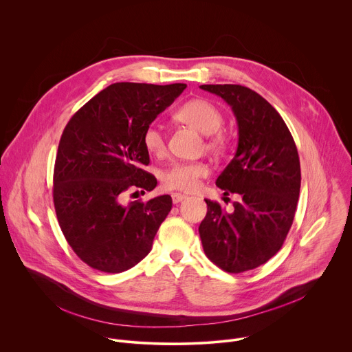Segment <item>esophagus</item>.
Instances as JSON below:
<instances>
[{"mask_svg": "<svg viewBox=\"0 0 352 352\" xmlns=\"http://www.w3.org/2000/svg\"><path fill=\"white\" fill-rule=\"evenodd\" d=\"M171 197H173V204H179V202H182V200H185L188 196L186 195H184V193H173L171 195Z\"/></svg>", "mask_w": 352, "mask_h": 352, "instance_id": "34e87169", "label": "esophagus"}]
</instances>
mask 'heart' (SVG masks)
Here are the masks:
<instances>
[{"label":"heart","instance_id":"b5f03b06","mask_svg":"<svg viewBox=\"0 0 352 352\" xmlns=\"http://www.w3.org/2000/svg\"><path fill=\"white\" fill-rule=\"evenodd\" d=\"M174 118L195 131L206 135L205 147L209 152L223 153L227 148L228 138L220 129L223 125V114L217 106L205 98H193L179 106ZM143 146L150 155L163 156L167 150L166 135L157 125H148L143 132ZM209 174L206 164L200 162H178L170 166L162 175L164 189L192 192L199 182Z\"/></svg>","mask_w":352,"mask_h":352}]
</instances>
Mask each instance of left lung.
I'll list each match as a JSON object with an SVG mask.
<instances>
[{
	"mask_svg": "<svg viewBox=\"0 0 352 352\" xmlns=\"http://www.w3.org/2000/svg\"><path fill=\"white\" fill-rule=\"evenodd\" d=\"M224 98L238 122V147L216 185L238 193L234 210L205 199L199 226L206 256L227 273L259 267L281 249L292 226L300 188L299 156L289 129L276 109L241 85H202Z\"/></svg>",
	"mask_w": 352,
	"mask_h": 352,
	"instance_id": "1",
	"label": "left lung"
}]
</instances>
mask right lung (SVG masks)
I'll use <instances>...</instances> for the list:
<instances>
[{
  "instance_id": "right-lung-1",
  "label": "right lung",
  "mask_w": 352,
  "mask_h": 352,
  "mask_svg": "<svg viewBox=\"0 0 352 352\" xmlns=\"http://www.w3.org/2000/svg\"><path fill=\"white\" fill-rule=\"evenodd\" d=\"M185 87L113 83L67 124L54 166V208L69 246L91 269L121 273L152 249L173 199L126 204L125 195L156 188V177L142 168L150 162L143 132Z\"/></svg>"
}]
</instances>
